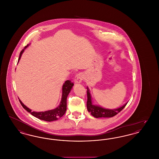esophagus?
Listing matches in <instances>:
<instances>
[{
    "instance_id": "esophagus-1",
    "label": "esophagus",
    "mask_w": 159,
    "mask_h": 159,
    "mask_svg": "<svg viewBox=\"0 0 159 159\" xmlns=\"http://www.w3.org/2000/svg\"><path fill=\"white\" fill-rule=\"evenodd\" d=\"M83 78H84V77H83V73H80L77 74L75 77V83H80L82 82Z\"/></svg>"
}]
</instances>
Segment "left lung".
I'll return each mask as SVG.
<instances>
[{
  "mask_svg": "<svg viewBox=\"0 0 159 159\" xmlns=\"http://www.w3.org/2000/svg\"><path fill=\"white\" fill-rule=\"evenodd\" d=\"M87 97H88V100H87V109L88 111L95 117L98 118V117H112L116 114L120 112L121 110L126 106L127 103L125 104L123 106L121 107L120 108L114 109V110H108L103 108L101 107L98 106H94L92 103L91 101V94L89 91L88 88L87 90Z\"/></svg>",
  "mask_w": 159,
  "mask_h": 159,
  "instance_id": "1",
  "label": "left lung"
}]
</instances>
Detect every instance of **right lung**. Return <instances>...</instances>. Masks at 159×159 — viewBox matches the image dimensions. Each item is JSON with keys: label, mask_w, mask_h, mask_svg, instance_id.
Returning <instances> with one entry per match:
<instances>
[{"label": "right lung", "mask_w": 159, "mask_h": 159, "mask_svg": "<svg viewBox=\"0 0 159 159\" xmlns=\"http://www.w3.org/2000/svg\"><path fill=\"white\" fill-rule=\"evenodd\" d=\"M27 46H28V45L26 46L25 48ZM24 51V49H23L21 51L18 61L20 60L21 56L23 53ZM73 85H74V83L71 82V81L70 80H68L65 82V83L63 84V86H62V99H61L60 105L55 109H53L52 110H49L44 112H35V111L31 112V110H30L29 108H27L25 105H24L20 100L19 101L21 106H23V108L25 110H27L31 115H33V116H34L35 117L38 118L39 119L47 121L57 120L59 118L61 117L65 114L67 110V98L68 93H70Z\"/></svg>", "instance_id": "1"}]
</instances>
